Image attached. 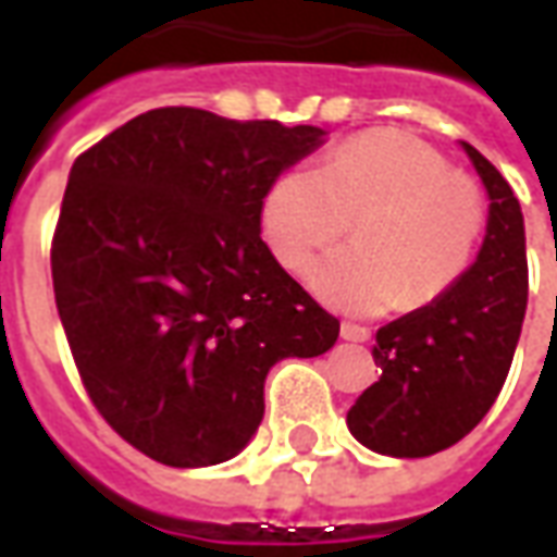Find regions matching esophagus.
Listing matches in <instances>:
<instances>
[{"label": "esophagus", "instance_id": "34e87169", "mask_svg": "<svg viewBox=\"0 0 557 557\" xmlns=\"http://www.w3.org/2000/svg\"><path fill=\"white\" fill-rule=\"evenodd\" d=\"M339 334H343V339H349V343H367V339H370V331L361 325H355V322H343V325H339Z\"/></svg>", "mask_w": 557, "mask_h": 557}]
</instances>
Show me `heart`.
Segmentation results:
<instances>
[{
	"label": "heart",
	"mask_w": 557,
	"mask_h": 557,
	"mask_svg": "<svg viewBox=\"0 0 557 557\" xmlns=\"http://www.w3.org/2000/svg\"><path fill=\"white\" fill-rule=\"evenodd\" d=\"M351 218L355 244L310 271L315 298L349 315L382 313L399 297L406 310L435 304L466 277L483 235L478 190L394 127L346 139L319 170L283 172L262 199V235L289 271L310 265Z\"/></svg>",
	"instance_id": "b5f03b06"
}]
</instances>
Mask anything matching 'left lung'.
I'll return each mask as SVG.
<instances>
[{
    "label": "left lung",
    "mask_w": 557,
    "mask_h": 557,
    "mask_svg": "<svg viewBox=\"0 0 557 557\" xmlns=\"http://www.w3.org/2000/svg\"><path fill=\"white\" fill-rule=\"evenodd\" d=\"M490 196L474 265L444 298L375 334L379 382L355 399L349 432L375 454L418 459L450 447L492 409L528 307L525 220L513 187L478 148L459 143Z\"/></svg>",
    "instance_id": "left-lung-1"
}]
</instances>
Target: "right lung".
Instances as JSON below:
<instances>
[{
    "label": "right lung",
    "mask_w": 557,
    "mask_h": 557,
    "mask_svg": "<svg viewBox=\"0 0 557 557\" xmlns=\"http://www.w3.org/2000/svg\"><path fill=\"white\" fill-rule=\"evenodd\" d=\"M322 143L313 125L163 107L71 166L50 253L59 319L95 409L163 466L242 454L268 370L337 343V319L259 238L268 187Z\"/></svg>",
    "instance_id": "obj_1"
}]
</instances>
